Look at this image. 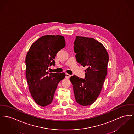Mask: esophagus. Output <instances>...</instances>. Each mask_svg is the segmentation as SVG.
I'll return each instance as SVG.
<instances>
[{
  "mask_svg": "<svg viewBox=\"0 0 134 134\" xmlns=\"http://www.w3.org/2000/svg\"><path fill=\"white\" fill-rule=\"evenodd\" d=\"M70 76H71V75H69V74H67V73H66V76H65L66 79H69V78L70 77Z\"/></svg>",
  "mask_w": 134,
  "mask_h": 134,
  "instance_id": "obj_1",
  "label": "esophagus"
}]
</instances>
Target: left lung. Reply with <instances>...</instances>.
I'll use <instances>...</instances> for the list:
<instances>
[{
	"label": "left lung",
	"mask_w": 134,
	"mask_h": 134,
	"mask_svg": "<svg viewBox=\"0 0 134 134\" xmlns=\"http://www.w3.org/2000/svg\"><path fill=\"white\" fill-rule=\"evenodd\" d=\"M74 44L77 62L87 68L85 79L73 75L70 80L76 101L80 105L88 106L101 93L107 73L109 55L102 44L94 38L77 36Z\"/></svg>",
	"instance_id": "left-lung-1"
}]
</instances>
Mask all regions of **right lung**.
I'll return each mask as SVG.
<instances>
[{"instance_id":"obj_1","label":"right lung","mask_w":134,"mask_h":134,"mask_svg":"<svg viewBox=\"0 0 134 134\" xmlns=\"http://www.w3.org/2000/svg\"><path fill=\"white\" fill-rule=\"evenodd\" d=\"M62 35H44L35 41L26 57V76L29 91L35 102L44 107L52 102L59 82L65 73H49L48 67L55 65L57 53L65 47Z\"/></svg>"}]
</instances>
